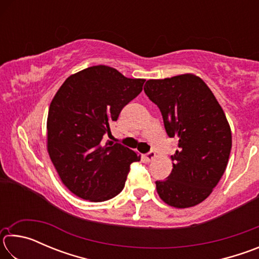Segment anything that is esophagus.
Segmentation results:
<instances>
[{
  "label": "esophagus",
  "mask_w": 259,
  "mask_h": 259,
  "mask_svg": "<svg viewBox=\"0 0 259 259\" xmlns=\"http://www.w3.org/2000/svg\"><path fill=\"white\" fill-rule=\"evenodd\" d=\"M155 156L156 155H155V152L154 151H150L148 153H146L145 155H144V157H145V160L148 161V162L152 161L153 159H155Z\"/></svg>",
  "instance_id": "esophagus-1"
}]
</instances>
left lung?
<instances>
[{"label": "left lung", "instance_id": "1", "mask_svg": "<svg viewBox=\"0 0 259 259\" xmlns=\"http://www.w3.org/2000/svg\"><path fill=\"white\" fill-rule=\"evenodd\" d=\"M144 91L159 107L166 135L178 140L172 171L165 181L155 182L156 191L175 208L199 204L216 187L229 162L232 135L224 111L193 74L148 80Z\"/></svg>", "mask_w": 259, "mask_h": 259}]
</instances>
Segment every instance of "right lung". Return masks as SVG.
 I'll return each instance as SVG.
<instances>
[{
	"label": "right lung",
	"instance_id": "obj_1",
	"mask_svg": "<svg viewBox=\"0 0 259 259\" xmlns=\"http://www.w3.org/2000/svg\"><path fill=\"white\" fill-rule=\"evenodd\" d=\"M144 82L97 65L71 75L57 91L48 114V152L61 182L78 198L102 202L123 190L130 165L140 156L105 142V136Z\"/></svg>",
	"mask_w": 259,
	"mask_h": 259
}]
</instances>
